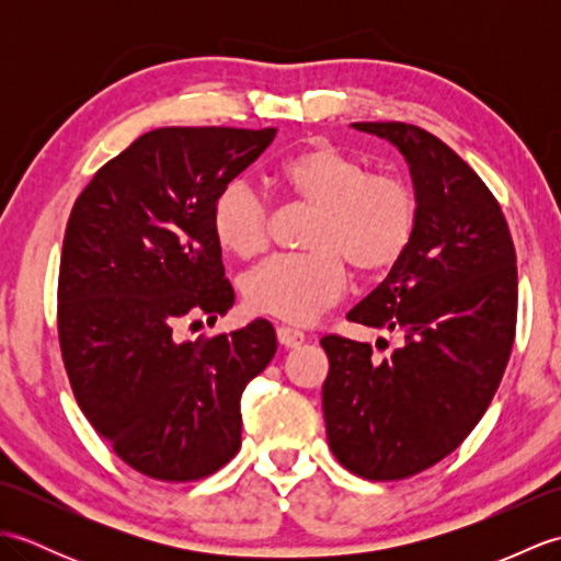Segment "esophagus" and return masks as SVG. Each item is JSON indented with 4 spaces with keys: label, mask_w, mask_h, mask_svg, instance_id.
Returning a JSON list of instances; mask_svg holds the SVG:
<instances>
[{
    "label": "esophagus",
    "mask_w": 561,
    "mask_h": 561,
    "mask_svg": "<svg viewBox=\"0 0 561 561\" xmlns=\"http://www.w3.org/2000/svg\"><path fill=\"white\" fill-rule=\"evenodd\" d=\"M277 340H279L282 347L294 350V347H299V344H304L306 335H304L301 330H296V328H289V325H279V328H277Z\"/></svg>",
    "instance_id": "esophagus-1"
}]
</instances>
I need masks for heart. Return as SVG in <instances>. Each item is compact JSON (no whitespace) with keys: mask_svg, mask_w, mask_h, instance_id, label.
<instances>
[{"mask_svg":"<svg viewBox=\"0 0 561 561\" xmlns=\"http://www.w3.org/2000/svg\"><path fill=\"white\" fill-rule=\"evenodd\" d=\"M277 181L318 217L308 233L311 253L272 257L245 277L243 299L255 313L313 323L347 289V262L362 274H378L408 253L420 221V199L408 178L368 171L354 153L318 141L284 159ZM270 229V202L253 183L236 178L214 197L211 231L226 253L262 255Z\"/></svg>","mask_w":561,"mask_h":561,"instance_id":"1","label":"heart"}]
</instances>
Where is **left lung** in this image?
Wrapping results in <instances>:
<instances>
[{"mask_svg":"<svg viewBox=\"0 0 561 561\" xmlns=\"http://www.w3.org/2000/svg\"><path fill=\"white\" fill-rule=\"evenodd\" d=\"M410 163L420 221L412 243L347 320L400 332L398 350L320 340L328 444L350 472L392 482L456 450L490 408L516 337L518 272L508 224L482 178L426 129L354 123Z\"/></svg>","mask_w":561,"mask_h":561,"instance_id":"1","label":"left lung"}]
</instances>
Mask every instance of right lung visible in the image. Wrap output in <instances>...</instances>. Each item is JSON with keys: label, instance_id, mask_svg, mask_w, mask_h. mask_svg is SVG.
<instances>
[{"label": "right lung", "instance_id": "right-lung-1", "mask_svg": "<svg viewBox=\"0 0 561 561\" xmlns=\"http://www.w3.org/2000/svg\"><path fill=\"white\" fill-rule=\"evenodd\" d=\"M277 129L159 127L117 153L71 207L57 332L81 412L129 468L161 482L217 472L241 448V396L272 362L267 320L178 337L233 306L211 231L219 190Z\"/></svg>", "mask_w": 561, "mask_h": 561}]
</instances>
